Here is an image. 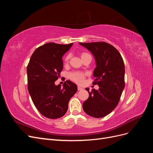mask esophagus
<instances>
[{"instance_id":"34e87169","label":"esophagus","mask_w":153,"mask_h":153,"mask_svg":"<svg viewBox=\"0 0 153 153\" xmlns=\"http://www.w3.org/2000/svg\"><path fill=\"white\" fill-rule=\"evenodd\" d=\"M77 88H78V91H81V90H82V89H82V87H81L80 86H78V87H77Z\"/></svg>"}]
</instances>
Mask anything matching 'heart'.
Returning <instances> with one entry per match:
<instances>
[{"label": "heart", "instance_id": "1", "mask_svg": "<svg viewBox=\"0 0 153 153\" xmlns=\"http://www.w3.org/2000/svg\"><path fill=\"white\" fill-rule=\"evenodd\" d=\"M87 56H91V55L85 52L82 53L81 54L82 59ZM70 58H71V54L69 53L66 55L65 58H64V62H65V63H68ZM85 75H86L85 73H84L80 72V71H75V72H72L69 74V77L72 81L77 83V84H81V83H82L83 81H84Z\"/></svg>", "mask_w": 153, "mask_h": 153}]
</instances>
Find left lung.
Segmentation results:
<instances>
[{
    "label": "left lung",
    "instance_id": "1",
    "mask_svg": "<svg viewBox=\"0 0 153 153\" xmlns=\"http://www.w3.org/2000/svg\"><path fill=\"white\" fill-rule=\"evenodd\" d=\"M94 55L96 61L93 76L94 85L98 90L89 92V96L82 105L84 112L91 117L101 118L106 116L118 105L125 86V68L123 59L119 51L105 42L79 43Z\"/></svg>",
    "mask_w": 153,
    "mask_h": 153
}]
</instances>
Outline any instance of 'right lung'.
<instances>
[{"label":"right lung","mask_w":153,"mask_h":153,"mask_svg":"<svg viewBox=\"0 0 153 153\" xmlns=\"http://www.w3.org/2000/svg\"><path fill=\"white\" fill-rule=\"evenodd\" d=\"M73 43H46L32 53L27 68L28 91L36 108L43 116L58 119L66 113L69 101L77 91V86L70 80L62 87L56 81L63 69V55Z\"/></svg>","instance_id":"obj_1"}]
</instances>
